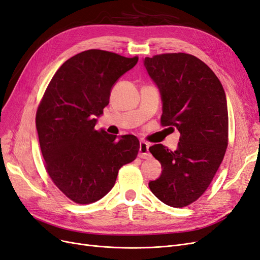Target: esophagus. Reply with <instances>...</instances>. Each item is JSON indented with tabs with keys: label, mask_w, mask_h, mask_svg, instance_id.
<instances>
[{
	"label": "esophagus",
	"mask_w": 260,
	"mask_h": 260,
	"mask_svg": "<svg viewBox=\"0 0 260 260\" xmlns=\"http://www.w3.org/2000/svg\"><path fill=\"white\" fill-rule=\"evenodd\" d=\"M149 144L145 141H140V148H139V157L141 158H151V154L148 152Z\"/></svg>",
	"instance_id": "1"
}]
</instances>
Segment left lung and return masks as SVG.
<instances>
[{
	"instance_id": "left-lung-1",
	"label": "left lung",
	"mask_w": 260,
	"mask_h": 260,
	"mask_svg": "<svg viewBox=\"0 0 260 260\" xmlns=\"http://www.w3.org/2000/svg\"><path fill=\"white\" fill-rule=\"evenodd\" d=\"M144 66L161 94L160 124L180 132L176 151L162 144L149 147L162 171L148 186L166 205L185 207L205 193L224 157L225 93L215 73L191 54L154 55L145 57Z\"/></svg>"
}]
</instances>
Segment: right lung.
I'll list each match as a JSON object with an SVG mask.
<instances>
[{"mask_svg":"<svg viewBox=\"0 0 260 260\" xmlns=\"http://www.w3.org/2000/svg\"><path fill=\"white\" fill-rule=\"evenodd\" d=\"M139 57L88 50L67 59L38 106L36 127L44 167L53 183L77 204H91L112 190L119 169L137 158L132 135L95 130L96 116L109 103L114 83Z\"/></svg>","mask_w":260,"mask_h":260,"instance_id":"right-lung-1","label":"right lung"}]
</instances>
